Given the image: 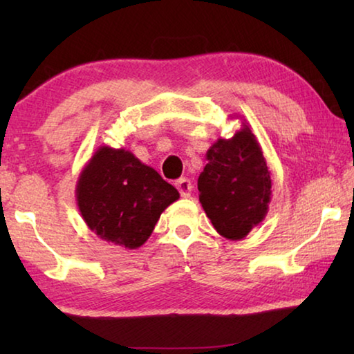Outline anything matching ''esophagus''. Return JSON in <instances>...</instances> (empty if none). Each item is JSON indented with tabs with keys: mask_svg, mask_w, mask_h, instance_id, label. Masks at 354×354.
I'll list each match as a JSON object with an SVG mask.
<instances>
[{
	"mask_svg": "<svg viewBox=\"0 0 354 354\" xmlns=\"http://www.w3.org/2000/svg\"><path fill=\"white\" fill-rule=\"evenodd\" d=\"M176 189L179 190V194H181L183 198H189L190 194H192V189H194V185H192L190 179L187 178H181L176 181Z\"/></svg>",
	"mask_w": 354,
	"mask_h": 354,
	"instance_id": "34e87169",
	"label": "esophagus"
}]
</instances>
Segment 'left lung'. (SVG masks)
I'll list each match as a JSON object with an SVG mask.
<instances>
[{"mask_svg": "<svg viewBox=\"0 0 354 354\" xmlns=\"http://www.w3.org/2000/svg\"><path fill=\"white\" fill-rule=\"evenodd\" d=\"M206 160L198 178L201 206L221 237L242 241L272 201L270 170L247 120L231 139L215 142Z\"/></svg>", "mask_w": 354, "mask_h": 354, "instance_id": "left-lung-1", "label": "left lung"}]
</instances>
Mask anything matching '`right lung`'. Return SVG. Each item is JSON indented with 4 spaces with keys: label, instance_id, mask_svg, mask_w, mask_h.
I'll use <instances>...</instances> for the list:
<instances>
[{
    "label": "right lung",
    "instance_id": "add662e5",
    "mask_svg": "<svg viewBox=\"0 0 354 354\" xmlns=\"http://www.w3.org/2000/svg\"><path fill=\"white\" fill-rule=\"evenodd\" d=\"M179 192L124 148L101 145L76 183V203L88 230L103 241L136 250L151 236Z\"/></svg>",
    "mask_w": 354,
    "mask_h": 354
}]
</instances>
